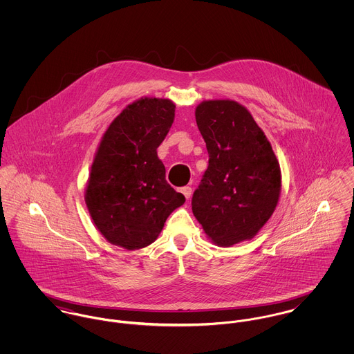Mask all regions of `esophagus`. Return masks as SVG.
I'll return each instance as SVG.
<instances>
[{
    "mask_svg": "<svg viewBox=\"0 0 354 354\" xmlns=\"http://www.w3.org/2000/svg\"><path fill=\"white\" fill-rule=\"evenodd\" d=\"M181 192L184 194V196H185L187 199H189L191 195H192V188H191V187H183V188H181Z\"/></svg>",
    "mask_w": 354,
    "mask_h": 354,
    "instance_id": "1",
    "label": "esophagus"
}]
</instances>
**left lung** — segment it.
Instances as JSON below:
<instances>
[{"label":"left lung","mask_w":354,"mask_h":354,"mask_svg":"<svg viewBox=\"0 0 354 354\" xmlns=\"http://www.w3.org/2000/svg\"><path fill=\"white\" fill-rule=\"evenodd\" d=\"M196 124L208 167L192 196V211L219 247L250 240L272 215L281 192L277 156L251 113L234 101H205Z\"/></svg>","instance_id":"left-lung-1"}]
</instances>
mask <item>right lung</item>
<instances>
[{"label": "right lung", "mask_w": 354, "mask_h": 354, "mask_svg": "<svg viewBox=\"0 0 354 354\" xmlns=\"http://www.w3.org/2000/svg\"><path fill=\"white\" fill-rule=\"evenodd\" d=\"M176 104L142 98L114 118L102 138L86 189L88 212L103 237L125 250L153 243L167 216L185 202L165 178L156 149Z\"/></svg>", "instance_id": "1"}]
</instances>
